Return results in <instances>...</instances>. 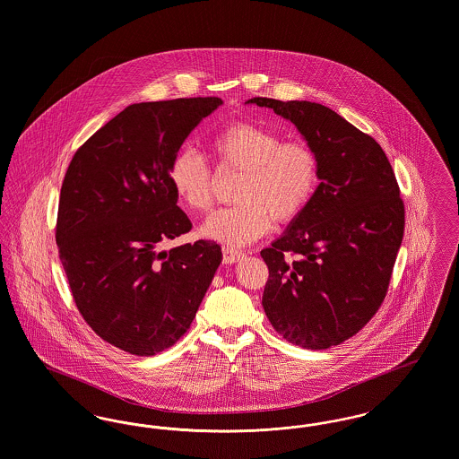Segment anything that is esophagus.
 <instances>
[{
  "instance_id": "1",
  "label": "esophagus",
  "mask_w": 459,
  "mask_h": 459,
  "mask_svg": "<svg viewBox=\"0 0 459 459\" xmlns=\"http://www.w3.org/2000/svg\"><path fill=\"white\" fill-rule=\"evenodd\" d=\"M244 255L240 251H236L232 247H223V262L227 264H232V263L239 262Z\"/></svg>"
}]
</instances>
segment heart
I'll list each match as a JSON object with an SVG mask.
<instances>
[{"instance_id": "heart-1", "label": "heart", "mask_w": 459, "mask_h": 459, "mask_svg": "<svg viewBox=\"0 0 459 459\" xmlns=\"http://www.w3.org/2000/svg\"><path fill=\"white\" fill-rule=\"evenodd\" d=\"M219 169L242 170L234 206L210 215L201 234L230 247L264 236L273 220L296 219L315 193L318 161L303 143H282L275 132L255 124H232L210 141ZM178 199L195 212L212 206V174L193 150H180L169 167Z\"/></svg>"}]
</instances>
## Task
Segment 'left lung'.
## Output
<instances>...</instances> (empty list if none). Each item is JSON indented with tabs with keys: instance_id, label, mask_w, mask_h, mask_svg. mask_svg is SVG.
Listing matches in <instances>:
<instances>
[{
	"instance_id": "8db88e82",
	"label": "left lung",
	"mask_w": 459,
	"mask_h": 459,
	"mask_svg": "<svg viewBox=\"0 0 459 459\" xmlns=\"http://www.w3.org/2000/svg\"><path fill=\"white\" fill-rule=\"evenodd\" d=\"M292 122L318 161L305 210L263 249V309L285 341L328 350L367 325L382 305L404 234L393 167L368 134L311 101L253 98Z\"/></svg>"
}]
</instances>
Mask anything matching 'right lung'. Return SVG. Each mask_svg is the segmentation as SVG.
Masks as SVG:
<instances>
[{"label": "right lung", "instance_id": "obj_1", "mask_svg": "<svg viewBox=\"0 0 459 459\" xmlns=\"http://www.w3.org/2000/svg\"><path fill=\"white\" fill-rule=\"evenodd\" d=\"M223 101L134 103L74 154L62 184L56 244L74 301L103 341L137 356L174 346L191 327L221 247L160 251L191 230L169 167L187 135Z\"/></svg>", "mask_w": 459, "mask_h": 459}]
</instances>
